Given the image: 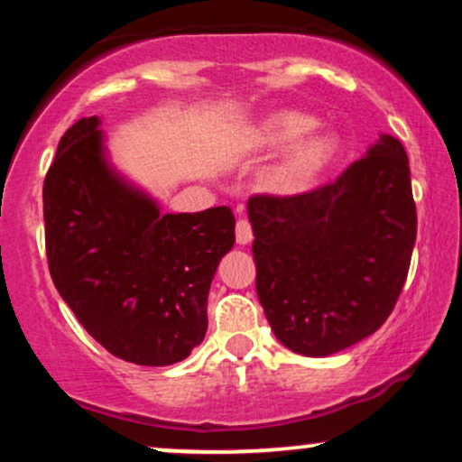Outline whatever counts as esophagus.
I'll list each match as a JSON object with an SVG mask.
<instances>
[{"instance_id": "esophagus-1", "label": "esophagus", "mask_w": 462, "mask_h": 462, "mask_svg": "<svg viewBox=\"0 0 462 462\" xmlns=\"http://www.w3.org/2000/svg\"><path fill=\"white\" fill-rule=\"evenodd\" d=\"M252 226H249L247 219H238L236 221V243L238 245H249L252 243Z\"/></svg>"}]
</instances>
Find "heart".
<instances>
[{"mask_svg":"<svg viewBox=\"0 0 462 462\" xmlns=\"http://www.w3.org/2000/svg\"><path fill=\"white\" fill-rule=\"evenodd\" d=\"M256 153H275L264 169L263 189L275 198H300L326 178L343 152L337 132L317 125L309 113L280 108L263 115L245 136Z\"/></svg>","mask_w":462,"mask_h":462,"instance_id":"obj_1","label":"heart"}]
</instances>
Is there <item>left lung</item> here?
I'll list each match as a JSON object with an SVG mask.
<instances>
[{
	"label": "left lung",
	"mask_w": 462,
	"mask_h": 462,
	"mask_svg": "<svg viewBox=\"0 0 462 462\" xmlns=\"http://www.w3.org/2000/svg\"><path fill=\"white\" fill-rule=\"evenodd\" d=\"M256 293L280 343L330 356L393 310L417 238L402 143L380 134L334 184L300 198L247 201Z\"/></svg>",
	"instance_id": "obj_1"
}]
</instances>
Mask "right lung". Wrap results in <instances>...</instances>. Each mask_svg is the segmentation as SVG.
Listing matches in <instances>:
<instances>
[{
	"instance_id": "add662e5",
	"label": "right lung",
	"mask_w": 462,
	"mask_h": 462,
	"mask_svg": "<svg viewBox=\"0 0 462 462\" xmlns=\"http://www.w3.org/2000/svg\"><path fill=\"white\" fill-rule=\"evenodd\" d=\"M43 217L58 293L113 356L167 367L204 341L210 282L235 245L227 206L162 213L116 169L102 119L84 116L58 143Z\"/></svg>"
}]
</instances>
